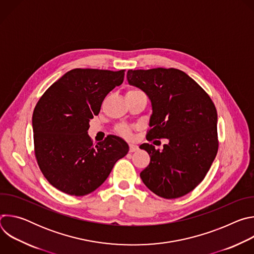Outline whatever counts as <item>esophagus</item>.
I'll list each match as a JSON object with an SVG mask.
<instances>
[{
	"label": "esophagus",
	"instance_id": "34e87169",
	"mask_svg": "<svg viewBox=\"0 0 254 254\" xmlns=\"http://www.w3.org/2000/svg\"><path fill=\"white\" fill-rule=\"evenodd\" d=\"M137 150H138V147L136 146V144H133V143H130V144H129V152H130V153L136 152Z\"/></svg>",
	"mask_w": 254,
	"mask_h": 254
}]
</instances>
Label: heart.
Returning a JSON list of instances; mask_svg holds the SVG:
<instances>
[{"mask_svg": "<svg viewBox=\"0 0 254 254\" xmlns=\"http://www.w3.org/2000/svg\"><path fill=\"white\" fill-rule=\"evenodd\" d=\"M129 91H132V90H129ZM118 132H119L121 135H123V136H125V137H127V138H129L130 135H131V130H130V128H129L128 127H127V126H121V127H118Z\"/></svg>", "mask_w": 254, "mask_h": 254, "instance_id": "heart-1", "label": "heart"}]
</instances>
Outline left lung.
Segmentation results:
<instances>
[{
    "label": "left lung",
    "mask_w": 254,
    "mask_h": 254,
    "mask_svg": "<svg viewBox=\"0 0 254 254\" xmlns=\"http://www.w3.org/2000/svg\"><path fill=\"white\" fill-rule=\"evenodd\" d=\"M127 78L151 100L147 139H168L162 151L150 143L139 146L151 158L139 175L142 182L160 197H182L202 182L218 151L215 105L204 89L179 69L128 70Z\"/></svg>",
    "instance_id": "8db88e82"
}]
</instances>
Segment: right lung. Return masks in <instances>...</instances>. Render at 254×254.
<instances>
[{
    "label": "right lung",
    "mask_w": 254,
    "mask_h": 254,
    "mask_svg": "<svg viewBox=\"0 0 254 254\" xmlns=\"http://www.w3.org/2000/svg\"><path fill=\"white\" fill-rule=\"evenodd\" d=\"M125 70L72 69L54 82L36 105L32 126L35 156L48 182L72 196L96 190L115 164L128 152L120 136L110 135L94 147L89 122L116 86Z\"/></svg>",
    "instance_id": "1"
}]
</instances>
